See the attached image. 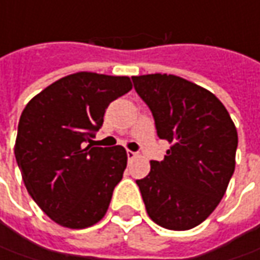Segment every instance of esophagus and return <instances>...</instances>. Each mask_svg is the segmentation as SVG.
Listing matches in <instances>:
<instances>
[{"instance_id": "obj_1", "label": "esophagus", "mask_w": 260, "mask_h": 260, "mask_svg": "<svg viewBox=\"0 0 260 260\" xmlns=\"http://www.w3.org/2000/svg\"><path fill=\"white\" fill-rule=\"evenodd\" d=\"M137 156V152H133V150H127V157L128 159H133V157H136Z\"/></svg>"}]
</instances>
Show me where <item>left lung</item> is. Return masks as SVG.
<instances>
[{
    "instance_id": "left-lung-1",
    "label": "left lung",
    "mask_w": 260,
    "mask_h": 260,
    "mask_svg": "<svg viewBox=\"0 0 260 260\" xmlns=\"http://www.w3.org/2000/svg\"><path fill=\"white\" fill-rule=\"evenodd\" d=\"M150 108L159 139L171 147L164 160L137 179L146 211L156 224L189 230L215 210L235 172L237 130L221 101L184 78L132 76Z\"/></svg>"
}]
</instances>
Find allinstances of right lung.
I'll return each instance as SVG.
<instances>
[{
  "instance_id": "obj_1",
  "label": "right lung",
  "mask_w": 260,
  "mask_h": 260,
  "mask_svg": "<svg viewBox=\"0 0 260 260\" xmlns=\"http://www.w3.org/2000/svg\"><path fill=\"white\" fill-rule=\"evenodd\" d=\"M127 76L78 72L53 82L25 105L15 160L25 188L46 214L68 229H85L107 213L123 178V146L88 145L111 101L132 89Z\"/></svg>"
}]
</instances>
